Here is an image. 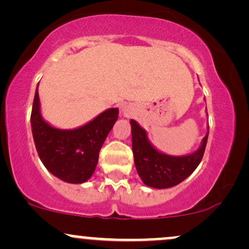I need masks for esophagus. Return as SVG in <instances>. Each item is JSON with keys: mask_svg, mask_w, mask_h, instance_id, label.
<instances>
[{"mask_svg": "<svg viewBox=\"0 0 249 249\" xmlns=\"http://www.w3.org/2000/svg\"><path fill=\"white\" fill-rule=\"evenodd\" d=\"M124 113H127V111H126V110H124Z\"/></svg>", "mask_w": 249, "mask_h": 249, "instance_id": "34e87169", "label": "esophagus"}]
</instances>
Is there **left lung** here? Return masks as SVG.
Segmentation results:
<instances>
[{"label": "left lung", "mask_w": 249, "mask_h": 249, "mask_svg": "<svg viewBox=\"0 0 249 249\" xmlns=\"http://www.w3.org/2000/svg\"><path fill=\"white\" fill-rule=\"evenodd\" d=\"M130 124L134 165L146 186L159 190L176 186L188 178L201 161L208 138V127L198 150L185 156H170L154 147L146 130L136 121L131 119Z\"/></svg>", "instance_id": "obj_1"}]
</instances>
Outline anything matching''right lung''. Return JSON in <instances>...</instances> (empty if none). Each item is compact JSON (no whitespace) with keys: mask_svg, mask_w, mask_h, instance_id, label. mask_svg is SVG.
<instances>
[{"mask_svg":"<svg viewBox=\"0 0 249 249\" xmlns=\"http://www.w3.org/2000/svg\"><path fill=\"white\" fill-rule=\"evenodd\" d=\"M118 107L103 111L82 126L63 130L44 121L37 85L31 131L39 159L51 174L69 184H83L91 178L99 151L118 119Z\"/></svg>","mask_w":249,"mask_h":249,"instance_id":"obj_1","label":"right lung"}]
</instances>
